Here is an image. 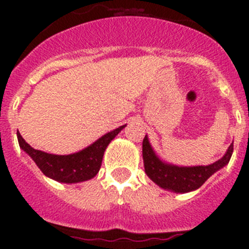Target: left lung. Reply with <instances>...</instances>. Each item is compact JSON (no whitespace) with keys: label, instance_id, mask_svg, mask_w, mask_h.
Returning <instances> with one entry per match:
<instances>
[{"label":"left lung","instance_id":"obj_1","mask_svg":"<svg viewBox=\"0 0 249 249\" xmlns=\"http://www.w3.org/2000/svg\"><path fill=\"white\" fill-rule=\"evenodd\" d=\"M233 153V143L228 147L223 157L208 166H176L160 160L149 143L148 137H144L142 144L144 172L157 186L175 193H188L198 190L212 175L226 167Z\"/></svg>","mask_w":249,"mask_h":249}]
</instances>
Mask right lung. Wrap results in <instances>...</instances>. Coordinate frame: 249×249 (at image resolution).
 Instances as JSON below:
<instances>
[{
    "label": "right lung",
    "instance_id": "1",
    "mask_svg": "<svg viewBox=\"0 0 249 249\" xmlns=\"http://www.w3.org/2000/svg\"><path fill=\"white\" fill-rule=\"evenodd\" d=\"M124 127L126 124L106 133L89 147L71 155H52L32 148L22 138L18 131L17 138L19 148L35 160V163L42 171L43 175L61 183H80L89 181L97 175L102 164L106 148Z\"/></svg>",
    "mask_w": 249,
    "mask_h": 249
}]
</instances>
